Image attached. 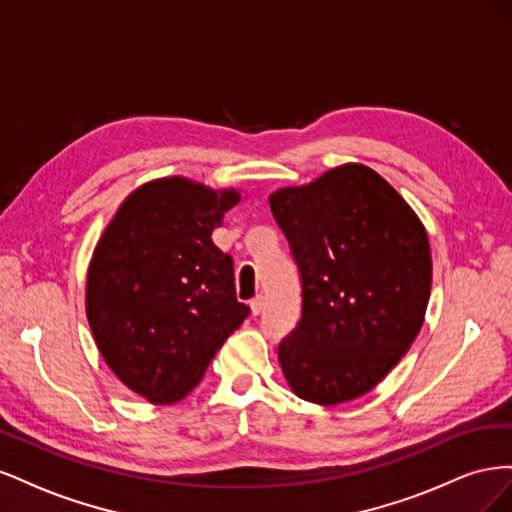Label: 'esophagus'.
Returning a JSON list of instances; mask_svg holds the SVG:
<instances>
[{
    "label": "esophagus",
    "instance_id": "34e87169",
    "mask_svg": "<svg viewBox=\"0 0 512 512\" xmlns=\"http://www.w3.org/2000/svg\"><path fill=\"white\" fill-rule=\"evenodd\" d=\"M250 307L254 316L262 314V309H265V297H262V294H256V297L250 301Z\"/></svg>",
    "mask_w": 512,
    "mask_h": 512
}]
</instances>
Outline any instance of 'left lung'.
Returning <instances> with one entry per match:
<instances>
[{"label":"left lung","instance_id":"8db88e82","mask_svg":"<svg viewBox=\"0 0 512 512\" xmlns=\"http://www.w3.org/2000/svg\"><path fill=\"white\" fill-rule=\"evenodd\" d=\"M301 275V320L277 348L290 389L335 406L369 393L423 327L427 232L376 170L337 166L269 196Z\"/></svg>","mask_w":512,"mask_h":512}]
</instances>
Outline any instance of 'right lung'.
<instances>
[{
    "instance_id": "1",
    "label": "right lung",
    "mask_w": 512,
    "mask_h": 512,
    "mask_svg": "<svg viewBox=\"0 0 512 512\" xmlns=\"http://www.w3.org/2000/svg\"><path fill=\"white\" fill-rule=\"evenodd\" d=\"M237 190L168 177L117 209L87 271V320L113 374L153 404H173L250 314L232 258L211 241Z\"/></svg>"
}]
</instances>
